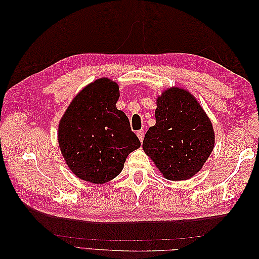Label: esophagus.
Listing matches in <instances>:
<instances>
[{"label":"esophagus","mask_w":259,"mask_h":259,"mask_svg":"<svg viewBox=\"0 0 259 259\" xmlns=\"http://www.w3.org/2000/svg\"><path fill=\"white\" fill-rule=\"evenodd\" d=\"M137 136H138L139 140H140V141H142V140H144V138H145V131H144V130H139V131H137Z\"/></svg>","instance_id":"34e87169"}]
</instances>
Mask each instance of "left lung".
I'll return each mask as SVG.
<instances>
[{"label":"left lung","instance_id":"1","mask_svg":"<svg viewBox=\"0 0 259 259\" xmlns=\"http://www.w3.org/2000/svg\"><path fill=\"white\" fill-rule=\"evenodd\" d=\"M156 124L142 148L169 180H187L200 171L214 146L210 119L188 90L171 87L157 98Z\"/></svg>","mask_w":259,"mask_h":259}]
</instances>
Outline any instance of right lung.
<instances>
[{
	"label": "right lung",
	"instance_id": "right-lung-1",
	"mask_svg": "<svg viewBox=\"0 0 259 259\" xmlns=\"http://www.w3.org/2000/svg\"><path fill=\"white\" fill-rule=\"evenodd\" d=\"M117 82L100 78L85 85L59 122L58 141L71 171L81 180L104 184L123 169L140 141L125 113L117 109Z\"/></svg>",
	"mask_w": 259,
	"mask_h": 259
}]
</instances>
